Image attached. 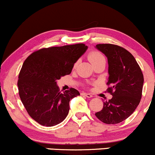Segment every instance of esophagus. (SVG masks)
I'll list each match as a JSON object with an SVG mask.
<instances>
[{"mask_svg": "<svg viewBox=\"0 0 155 155\" xmlns=\"http://www.w3.org/2000/svg\"><path fill=\"white\" fill-rule=\"evenodd\" d=\"M81 95H84V96L87 97H92V94H89V93H85V92L81 93Z\"/></svg>", "mask_w": 155, "mask_h": 155, "instance_id": "obj_1", "label": "esophagus"}]
</instances>
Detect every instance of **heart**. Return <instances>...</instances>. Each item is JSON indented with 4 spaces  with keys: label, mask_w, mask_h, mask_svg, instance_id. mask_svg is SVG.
Returning <instances> with one entry per match:
<instances>
[{
    "label": "heart",
    "mask_w": 155,
    "mask_h": 155,
    "mask_svg": "<svg viewBox=\"0 0 155 155\" xmlns=\"http://www.w3.org/2000/svg\"><path fill=\"white\" fill-rule=\"evenodd\" d=\"M88 58L89 61H91V63H92L93 65H94L95 63L99 62V61H101L102 59H105L104 55H102V53H100V52L96 51V50L91 51L90 53H89ZM76 65H77V62L75 63V64H74V67L76 66Z\"/></svg>",
    "instance_id": "1"
}]
</instances>
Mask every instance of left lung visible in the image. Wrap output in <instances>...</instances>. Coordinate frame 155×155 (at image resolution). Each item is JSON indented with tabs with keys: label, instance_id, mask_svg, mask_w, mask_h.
<instances>
[{
	"label": "left lung",
	"instance_id": "8db88e82",
	"mask_svg": "<svg viewBox=\"0 0 155 155\" xmlns=\"http://www.w3.org/2000/svg\"><path fill=\"white\" fill-rule=\"evenodd\" d=\"M96 48L107 58V92L113 95L103 102L96 117L107 124L122 122L134 113L142 95L143 76L141 68L125 48L113 44H97Z\"/></svg>",
	"mask_w": 155,
	"mask_h": 155
}]
</instances>
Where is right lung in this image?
Instances as JSON below:
<instances>
[{
  "instance_id": "obj_1",
  "label": "right lung",
  "mask_w": 155,
  "mask_h": 155,
  "mask_svg": "<svg viewBox=\"0 0 155 155\" xmlns=\"http://www.w3.org/2000/svg\"><path fill=\"white\" fill-rule=\"evenodd\" d=\"M87 49L83 43L42 48L24 61L18 74V94L28 114L38 124L53 126L66 118L70 100L80 94L74 88L61 92L56 80L71 74Z\"/></svg>"
}]
</instances>
